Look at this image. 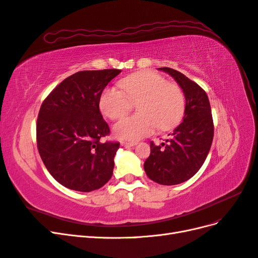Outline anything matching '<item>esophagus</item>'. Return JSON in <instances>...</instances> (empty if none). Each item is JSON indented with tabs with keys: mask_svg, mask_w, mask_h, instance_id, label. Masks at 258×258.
Listing matches in <instances>:
<instances>
[{
	"mask_svg": "<svg viewBox=\"0 0 258 258\" xmlns=\"http://www.w3.org/2000/svg\"><path fill=\"white\" fill-rule=\"evenodd\" d=\"M136 144H137V142H127V141H122V142H121V146H123V147L135 146Z\"/></svg>",
	"mask_w": 258,
	"mask_h": 258,
	"instance_id": "34e87169",
	"label": "esophagus"
}]
</instances>
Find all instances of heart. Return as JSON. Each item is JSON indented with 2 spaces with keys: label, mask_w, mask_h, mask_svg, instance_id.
Segmentation results:
<instances>
[{
  "label": "heart",
  "mask_w": 258,
  "mask_h": 258,
  "mask_svg": "<svg viewBox=\"0 0 258 258\" xmlns=\"http://www.w3.org/2000/svg\"><path fill=\"white\" fill-rule=\"evenodd\" d=\"M121 90L107 87L99 97L101 113L112 120H119L137 103L139 113L114 126V135L121 140L137 141L150 136L157 128L167 130L182 118L185 96L176 83L151 71L132 74L118 83Z\"/></svg>",
  "instance_id": "obj_1"
}]
</instances>
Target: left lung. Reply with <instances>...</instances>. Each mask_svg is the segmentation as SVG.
Segmentation results:
<instances>
[{
	"label": "left lung",
	"mask_w": 258,
	"mask_h": 258,
	"mask_svg": "<svg viewBox=\"0 0 258 258\" xmlns=\"http://www.w3.org/2000/svg\"><path fill=\"white\" fill-rule=\"evenodd\" d=\"M159 70L181 86L186 105L183 121L168 135L166 143L151 142V155L144 162V170L156 183L176 185L189 179L204 165L212 145L214 124L207 92L176 70Z\"/></svg>",
	"instance_id": "8db88e82"
}]
</instances>
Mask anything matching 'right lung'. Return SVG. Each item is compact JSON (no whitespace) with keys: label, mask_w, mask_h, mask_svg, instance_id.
<instances>
[{"label":"right lung","mask_w":258,"mask_h":258,"mask_svg":"<svg viewBox=\"0 0 258 258\" xmlns=\"http://www.w3.org/2000/svg\"><path fill=\"white\" fill-rule=\"evenodd\" d=\"M121 70L81 71L62 81L41 105L36 142L44 165L67 188L96 190L113 174L118 142L110 135L99 108L100 93Z\"/></svg>","instance_id":"1"}]
</instances>
